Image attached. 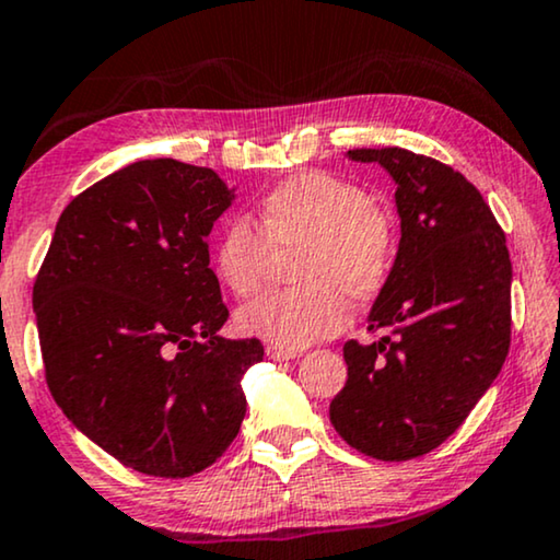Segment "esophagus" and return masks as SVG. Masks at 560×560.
Here are the masks:
<instances>
[{
    "label": "esophagus",
    "instance_id": "esophagus-1",
    "mask_svg": "<svg viewBox=\"0 0 560 560\" xmlns=\"http://www.w3.org/2000/svg\"><path fill=\"white\" fill-rule=\"evenodd\" d=\"M267 357H270L272 362H290V359L298 357V351L278 349V347H267Z\"/></svg>",
    "mask_w": 560,
    "mask_h": 560
}]
</instances>
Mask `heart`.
<instances>
[{"label":"heart","mask_w":560,"mask_h":560,"mask_svg":"<svg viewBox=\"0 0 560 560\" xmlns=\"http://www.w3.org/2000/svg\"><path fill=\"white\" fill-rule=\"evenodd\" d=\"M295 290L257 298L236 311L249 339L298 351L341 331L347 301L366 305L385 290L395 267V224L370 190L331 173H298L257 203V229L232 219L213 247V275L234 295L265 280L270 252H295Z\"/></svg>","instance_id":"b5f03b06"}]
</instances>
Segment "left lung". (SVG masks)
<instances>
[{
	"mask_svg": "<svg viewBox=\"0 0 560 560\" xmlns=\"http://www.w3.org/2000/svg\"><path fill=\"white\" fill-rule=\"evenodd\" d=\"M393 175L400 244L366 328L343 343L347 385L328 416L351 448L408 462L439 448L492 387L510 349L504 232L462 173L402 148L349 150Z\"/></svg>",
	"mask_w": 560,
	"mask_h": 560,
	"instance_id": "left-lung-1",
	"label": "left lung"
}]
</instances>
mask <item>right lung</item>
I'll use <instances>...</instances> for the list:
<instances>
[{"instance_id": "obj_1", "label": "right lung", "mask_w": 560, "mask_h": 560, "mask_svg": "<svg viewBox=\"0 0 560 560\" xmlns=\"http://www.w3.org/2000/svg\"><path fill=\"white\" fill-rule=\"evenodd\" d=\"M234 201L211 167L140 160L75 196L37 272L33 308L52 400L129 469L183 479L236 439L259 339H224L209 267Z\"/></svg>"}]
</instances>
